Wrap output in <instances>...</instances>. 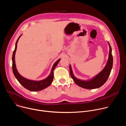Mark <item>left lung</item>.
<instances>
[{
  "label": "left lung",
  "mask_w": 126,
  "mask_h": 126,
  "mask_svg": "<svg viewBox=\"0 0 126 126\" xmlns=\"http://www.w3.org/2000/svg\"><path fill=\"white\" fill-rule=\"evenodd\" d=\"M108 44L110 47V51L109 59L106 64V65L104 69L98 75L96 76L90 81H84L76 78L73 74L71 66H70L69 68L71 77L73 79L74 82L79 86L87 89H96L102 86L107 81L110 74L111 71L113 66V56L112 54V48L109 42Z\"/></svg>",
  "instance_id": "obj_1"
}]
</instances>
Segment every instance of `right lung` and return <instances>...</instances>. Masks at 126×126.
<instances>
[{
	"label": "right lung",
	"instance_id": "right-lung-1",
	"mask_svg": "<svg viewBox=\"0 0 126 126\" xmlns=\"http://www.w3.org/2000/svg\"><path fill=\"white\" fill-rule=\"evenodd\" d=\"M21 35L18 38L16 44H15V48L13 51V55H12V70L13 74L15 77V78L17 79V80L25 88L27 89V90L31 91H41L42 90L46 88V87H48L51 85L52 83L53 80V71L54 69H55L59 62L60 61V59L58 60L54 64L52 68L51 69V72L50 75L45 79L40 81H35L32 80H28L27 79L24 78V77H22L18 72L16 68V65L15 63V54L17 48V42L18 41L19 38L20 37Z\"/></svg>",
	"mask_w": 126,
	"mask_h": 126
}]
</instances>
